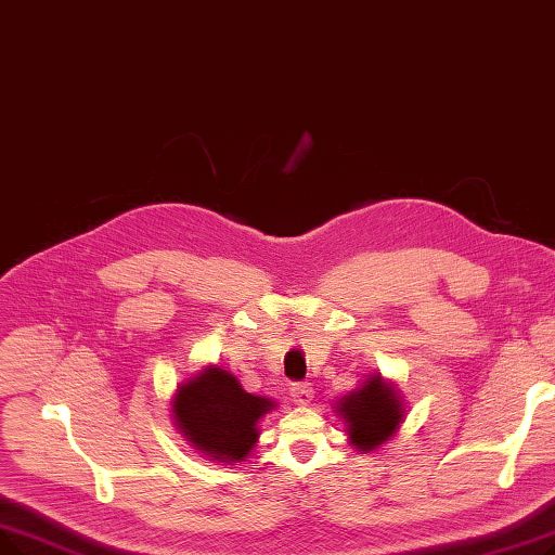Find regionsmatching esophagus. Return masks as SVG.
<instances>
[{
	"label": "esophagus",
	"instance_id": "obj_1",
	"mask_svg": "<svg viewBox=\"0 0 555 555\" xmlns=\"http://www.w3.org/2000/svg\"><path fill=\"white\" fill-rule=\"evenodd\" d=\"M291 397L297 405H308L312 401V388L308 383H295L291 388Z\"/></svg>",
	"mask_w": 555,
	"mask_h": 555
}]
</instances>
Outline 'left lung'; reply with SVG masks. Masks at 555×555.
Returning a JSON list of instances; mask_svg holds the SVG:
<instances>
[{
  "instance_id": "8db88e82",
  "label": "left lung",
  "mask_w": 555,
  "mask_h": 555,
  "mask_svg": "<svg viewBox=\"0 0 555 555\" xmlns=\"http://www.w3.org/2000/svg\"><path fill=\"white\" fill-rule=\"evenodd\" d=\"M335 413L347 424L349 442L370 453L395 436L403 422V403L395 385L374 374L358 390L337 401Z\"/></svg>"
}]
</instances>
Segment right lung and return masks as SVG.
<instances>
[{
  "label": "right lung",
  "instance_id": "right-lung-1",
  "mask_svg": "<svg viewBox=\"0 0 555 555\" xmlns=\"http://www.w3.org/2000/svg\"><path fill=\"white\" fill-rule=\"evenodd\" d=\"M274 401L254 397L233 374L208 365L181 383L172 401L175 426L181 436L218 463H243L258 442V422Z\"/></svg>",
  "mask_w": 555,
  "mask_h": 555
}]
</instances>
